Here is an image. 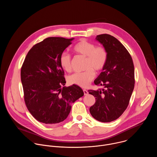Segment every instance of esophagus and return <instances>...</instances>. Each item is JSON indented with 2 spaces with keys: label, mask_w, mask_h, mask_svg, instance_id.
Masks as SVG:
<instances>
[{
  "label": "esophagus",
  "mask_w": 157,
  "mask_h": 157,
  "mask_svg": "<svg viewBox=\"0 0 157 157\" xmlns=\"http://www.w3.org/2000/svg\"><path fill=\"white\" fill-rule=\"evenodd\" d=\"M83 92H84V95H87V94H88V91H87V90H86V89H83Z\"/></svg>",
  "instance_id": "obj_1"
}]
</instances>
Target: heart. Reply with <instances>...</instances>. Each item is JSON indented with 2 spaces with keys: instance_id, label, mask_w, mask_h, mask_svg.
I'll return each mask as SVG.
<instances>
[{
  "instance_id": "heart-1",
  "label": "heart",
  "mask_w": 157,
  "mask_h": 157,
  "mask_svg": "<svg viewBox=\"0 0 157 157\" xmlns=\"http://www.w3.org/2000/svg\"><path fill=\"white\" fill-rule=\"evenodd\" d=\"M73 51L86 58L85 71L70 76L68 81L70 84L81 87H87L95 77V73L102 71L107 60V53L102 47H96L93 43L81 39L73 47ZM61 68L67 72L71 71V59L67 53H63L59 58Z\"/></svg>"
}]
</instances>
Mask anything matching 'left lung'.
Returning <instances> with one entry per match:
<instances>
[{"label":"left lung","instance_id":"8db88e82","mask_svg":"<svg viewBox=\"0 0 157 157\" xmlns=\"http://www.w3.org/2000/svg\"><path fill=\"white\" fill-rule=\"evenodd\" d=\"M96 40L107 51V60L94 81L104 89L88 91L96 98L89 111L97 121L110 122L118 119L128 105L135 84L134 66L128 52L117 38L102 34L97 35Z\"/></svg>","mask_w":157,"mask_h":157}]
</instances>
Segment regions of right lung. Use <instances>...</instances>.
Wrapping results in <instances>:
<instances>
[{"instance_id":"add662e5","label":"right lung","mask_w":157,"mask_h":157,"mask_svg":"<svg viewBox=\"0 0 157 157\" xmlns=\"http://www.w3.org/2000/svg\"><path fill=\"white\" fill-rule=\"evenodd\" d=\"M73 38L49 37L35 44L21 68L26 106L38 121L58 124L68 116L71 104L84 93L76 85L61 87L66 80L59 58Z\"/></svg>"}]
</instances>
